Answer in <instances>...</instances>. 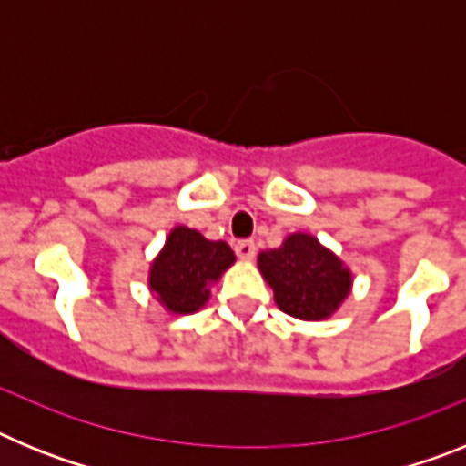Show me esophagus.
Segmentation results:
<instances>
[{"label":"esophagus","mask_w":466,"mask_h":466,"mask_svg":"<svg viewBox=\"0 0 466 466\" xmlns=\"http://www.w3.org/2000/svg\"><path fill=\"white\" fill-rule=\"evenodd\" d=\"M236 254H238V258H242V261H252L254 254H257V247H254L252 240H238Z\"/></svg>","instance_id":"1"}]
</instances>
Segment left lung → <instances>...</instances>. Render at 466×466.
I'll list each match as a JSON object with an SVG mask.
<instances>
[{
    "label": "left lung",
    "mask_w": 466,
    "mask_h": 466,
    "mask_svg": "<svg viewBox=\"0 0 466 466\" xmlns=\"http://www.w3.org/2000/svg\"><path fill=\"white\" fill-rule=\"evenodd\" d=\"M258 270L279 310L308 322L331 317L352 287L345 263L308 233H291L282 247L258 254Z\"/></svg>",
    "instance_id": "8db88e82"
}]
</instances>
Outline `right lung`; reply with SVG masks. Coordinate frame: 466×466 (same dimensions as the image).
<instances>
[{
  "mask_svg": "<svg viewBox=\"0 0 466 466\" xmlns=\"http://www.w3.org/2000/svg\"><path fill=\"white\" fill-rule=\"evenodd\" d=\"M233 261L236 254L224 240H208L198 230L177 226L151 263L149 287L166 310L191 315L208 303L209 287Z\"/></svg>",
  "mask_w": 466,
  "mask_h": 466,
  "instance_id": "obj_1",
  "label": "right lung"
}]
</instances>
